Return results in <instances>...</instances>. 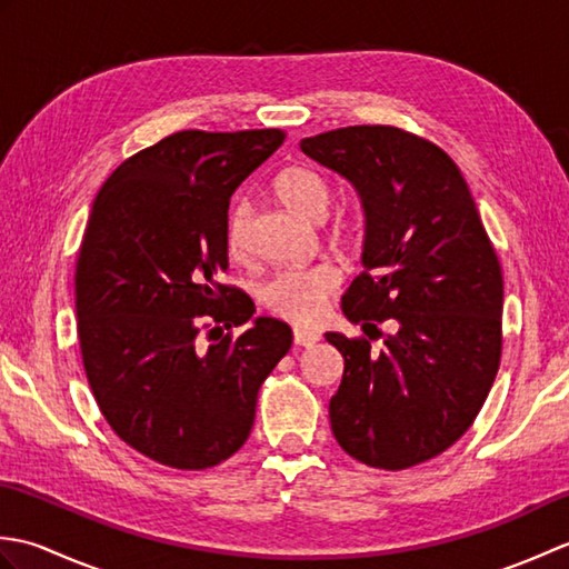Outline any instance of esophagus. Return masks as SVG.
Returning <instances> with one entry per match:
<instances>
[{"label": "esophagus", "instance_id": "1", "mask_svg": "<svg viewBox=\"0 0 569 569\" xmlns=\"http://www.w3.org/2000/svg\"><path fill=\"white\" fill-rule=\"evenodd\" d=\"M293 340L298 347H312L320 340V332L316 330H303V328H296L293 330Z\"/></svg>", "mask_w": 569, "mask_h": 569}]
</instances>
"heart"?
<instances>
[{"mask_svg": "<svg viewBox=\"0 0 569 569\" xmlns=\"http://www.w3.org/2000/svg\"><path fill=\"white\" fill-rule=\"evenodd\" d=\"M273 192L288 210L308 222L325 220L332 202L330 180L308 166L283 168L273 180ZM249 222L251 208L247 202H239L232 214H229L227 224V247L234 257H244L249 249ZM359 227L349 224L345 229V237H355ZM340 281V269L332 263H316L308 266V269H286L278 271L263 286L261 300L278 318L296 325H312L322 318L328 300L337 291Z\"/></svg>", "mask_w": 569, "mask_h": 569, "instance_id": "heart-1", "label": "heart"}]
</instances>
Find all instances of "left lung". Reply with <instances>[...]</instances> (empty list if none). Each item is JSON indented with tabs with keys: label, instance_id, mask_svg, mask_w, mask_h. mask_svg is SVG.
Wrapping results in <instances>:
<instances>
[{
	"label": "left lung",
	"instance_id": "left-lung-1",
	"mask_svg": "<svg viewBox=\"0 0 569 569\" xmlns=\"http://www.w3.org/2000/svg\"><path fill=\"white\" fill-rule=\"evenodd\" d=\"M342 176L365 210L361 271L342 296L372 339L328 332L345 373L330 398L342 450L406 469L455 445L485 406L501 359L503 278L455 161L396 127H345L300 141ZM386 321L383 336L376 325Z\"/></svg>",
	"mask_w": 569,
	"mask_h": 569
}]
</instances>
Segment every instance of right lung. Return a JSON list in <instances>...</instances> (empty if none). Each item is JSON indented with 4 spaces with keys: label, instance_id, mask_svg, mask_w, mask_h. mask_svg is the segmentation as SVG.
Wrapping results in <instances>:
<instances>
[{
    "label": "right lung",
    "instance_id": "1",
    "mask_svg": "<svg viewBox=\"0 0 569 569\" xmlns=\"http://www.w3.org/2000/svg\"><path fill=\"white\" fill-rule=\"evenodd\" d=\"M286 131H178L131 156L92 202L76 263L82 365L104 420L166 467L208 469L247 442L293 332L251 318L227 271L229 198ZM216 322L210 346L199 318ZM249 319L239 338L223 335Z\"/></svg>",
    "mask_w": 569,
    "mask_h": 569
}]
</instances>
